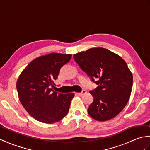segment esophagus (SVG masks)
Wrapping results in <instances>:
<instances>
[{"instance_id": "34e87169", "label": "esophagus", "mask_w": 150, "mask_h": 150, "mask_svg": "<svg viewBox=\"0 0 150 150\" xmlns=\"http://www.w3.org/2000/svg\"><path fill=\"white\" fill-rule=\"evenodd\" d=\"M86 93V91L85 90H82V92H81V93H77V94L78 95H80V96H82V95L85 94Z\"/></svg>"}]
</instances>
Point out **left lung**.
Here are the masks:
<instances>
[{
  "mask_svg": "<svg viewBox=\"0 0 150 150\" xmlns=\"http://www.w3.org/2000/svg\"><path fill=\"white\" fill-rule=\"evenodd\" d=\"M73 59L98 85L90 91L93 101L89 106V115L98 121L116 117L126 106L132 93L133 75L125 60L103 47L74 54Z\"/></svg>",
  "mask_w": 150,
  "mask_h": 150,
  "instance_id": "obj_1",
  "label": "left lung"
}]
</instances>
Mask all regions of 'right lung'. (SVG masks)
<instances>
[{
    "label": "right lung",
    "instance_id": "1",
    "mask_svg": "<svg viewBox=\"0 0 150 150\" xmlns=\"http://www.w3.org/2000/svg\"><path fill=\"white\" fill-rule=\"evenodd\" d=\"M71 54L52 53L37 57L24 69L17 82L18 98L35 119L46 124L59 122L68 113L74 93L54 91L55 81Z\"/></svg>",
    "mask_w": 150,
    "mask_h": 150
}]
</instances>
